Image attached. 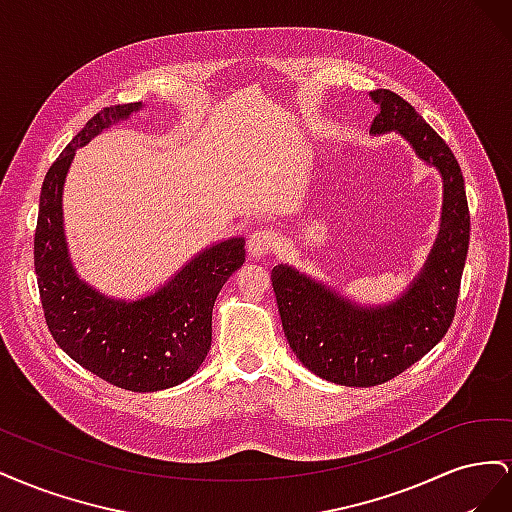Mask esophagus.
I'll return each mask as SVG.
<instances>
[{"mask_svg": "<svg viewBox=\"0 0 512 512\" xmlns=\"http://www.w3.org/2000/svg\"><path fill=\"white\" fill-rule=\"evenodd\" d=\"M277 245V237L273 230H254L250 237H247V254L252 258H265L271 254Z\"/></svg>", "mask_w": 512, "mask_h": 512, "instance_id": "esophagus-1", "label": "esophagus"}]
</instances>
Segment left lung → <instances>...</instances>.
<instances>
[{"mask_svg": "<svg viewBox=\"0 0 512 512\" xmlns=\"http://www.w3.org/2000/svg\"><path fill=\"white\" fill-rule=\"evenodd\" d=\"M380 113L369 134L395 132L442 177L440 230L410 286L382 305H361L290 265L271 271L277 307L297 359L342 386H376L399 376L436 346L455 316L470 243V211L453 151L404 98L371 91Z\"/></svg>", "mask_w": 512, "mask_h": 512, "instance_id": "obj_1", "label": "left lung"}]
</instances>
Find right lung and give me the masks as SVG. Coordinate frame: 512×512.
Wrapping results in <instances>:
<instances>
[{
  "instance_id": "right-lung-1",
  "label": "right lung",
  "mask_w": 512,
  "mask_h": 512,
  "mask_svg": "<svg viewBox=\"0 0 512 512\" xmlns=\"http://www.w3.org/2000/svg\"><path fill=\"white\" fill-rule=\"evenodd\" d=\"M145 108L143 102L104 108L59 153L42 183L34 237L42 309L57 346L91 374L134 393L164 391L196 374L211 348L213 303L245 262L243 237L218 241L138 299L108 297L76 273L64 228L74 153Z\"/></svg>"
}]
</instances>
